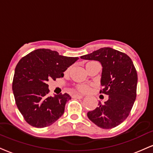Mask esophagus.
Listing matches in <instances>:
<instances>
[{
	"instance_id": "esophagus-1",
	"label": "esophagus",
	"mask_w": 153,
	"mask_h": 153,
	"mask_svg": "<svg viewBox=\"0 0 153 153\" xmlns=\"http://www.w3.org/2000/svg\"><path fill=\"white\" fill-rule=\"evenodd\" d=\"M83 96L84 95H80V94H75V95H73V97H74V98H78V99H79V98H82V97H83Z\"/></svg>"
}]
</instances>
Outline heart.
Here are the masks:
<instances>
[{"label": "heart", "instance_id": "obj_1", "mask_svg": "<svg viewBox=\"0 0 153 153\" xmlns=\"http://www.w3.org/2000/svg\"><path fill=\"white\" fill-rule=\"evenodd\" d=\"M78 89L81 92H86L88 90V87L87 85H80L78 86Z\"/></svg>", "mask_w": 153, "mask_h": 153}]
</instances>
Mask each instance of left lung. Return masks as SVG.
Instances as JSON below:
<instances>
[{
  "label": "left lung",
  "instance_id": "8db88e82",
  "mask_svg": "<svg viewBox=\"0 0 153 153\" xmlns=\"http://www.w3.org/2000/svg\"><path fill=\"white\" fill-rule=\"evenodd\" d=\"M80 58L100 62V93L109 95L103 104L99 102L98 107L88 112V118L101 128H115L128 117L136 98L137 74L133 62L126 53L108 47Z\"/></svg>",
  "mask_w": 153,
  "mask_h": 153
}]
</instances>
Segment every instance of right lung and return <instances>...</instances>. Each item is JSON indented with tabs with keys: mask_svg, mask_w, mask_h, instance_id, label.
I'll return each mask as SVG.
<instances>
[{
	"mask_svg": "<svg viewBox=\"0 0 153 153\" xmlns=\"http://www.w3.org/2000/svg\"><path fill=\"white\" fill-rule=\"evenodd\" d=\"M78 57L59 55L50 49H37L22 58L16 65L13 80L16 103L25 121L38 128L54 123L63 115L68 93L48 96L47 82L63 77Z\"/></svg>",
	"mask_w": 153,
	"mask_h": 153,
	"instance_id": "1",
	"label": "right lung"
}]
</instances>
